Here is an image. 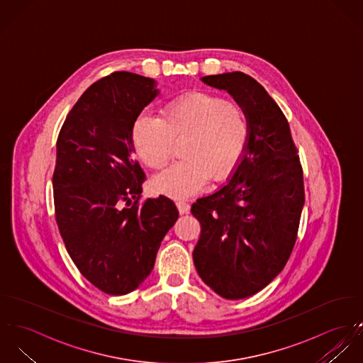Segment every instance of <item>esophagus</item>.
<instances>
[{
	"label": "esophagus",
	"mask_w": 363,
	"mask_h": 363,
	"mask_svg": "<svg viewBox=\"0 0 363 363\" xmlns=\"http://www.w3.org/2000/svg\"><path fill=\"white\" fill-rule=\"evenodd\" d=\"M177 208H178V211H179V213H181V215L188 213V212H189V209H191L189 203H188V202H185V201H177Z\"/></svg>",
	"instance_id": "1"
}]
</instances>
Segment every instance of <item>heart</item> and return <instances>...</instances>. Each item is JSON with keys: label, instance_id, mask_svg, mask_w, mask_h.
Instances as JSON below:
<instances>
[{"label": "heart", "instance_id": "heart-1", "mask_svg": "<svg viewBox=\"0 0 363 363\" xmlns=\"http://www.w3.org/2000/svg\"><path fill=\"white\" fill-rule=\"evenodd\" d=\"M248 119L231 98L212 92H186L169 101L162 118L143 112L133 123V143L140 160L161 169L174 155L175 140L188 138L185 160L162 171L154 185L172 198L196 194L208 182L224 179L237 165L248 139Z\"/></svg>", "mask_w": 363, "mask_h": 363}]
</instances>
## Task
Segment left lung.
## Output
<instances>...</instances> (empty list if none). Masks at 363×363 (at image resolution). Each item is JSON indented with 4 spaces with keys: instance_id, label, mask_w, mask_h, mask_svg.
<instances>
[{
    "instance_id": "left-lung-1",
    "label": "left lung",
    "mask_w": 363,
    "mask_h": 363,
    "mask_svg": "<svg viewBox=\"0 0 363 363\" xmlns=\"http://www.w3.org/2000/svg\"><path fill=\"white\" fill-rule=\"evenodd\" d=\"M245 111L248 140L230 182L198 199L201 223L194 264L202 281L224 298L250 297L285 268L304 205L303 168L289 123L278 104L241 72L206 75Z\"/></svg>"
}]
</instances>
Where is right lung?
Instances as JSON below:
<instances>
[{"mask_svg": "<svg viewBox=\"0 0 363 363\" xmlns=\"http://www.w3.org/2000/svg\"><path fill=\"white\" fill-rule=\"evenodd\" d=\"M154 86L152 78L128 72L98 79L75 102L57 138L59 231L81 275L113 296L145 282L178 218L167 196L139 202L145 175L133 155L132 130L158 94Z\"/></svg>", "mask_w": 363, "mask_h": 363, "instance_id": "obj_1", "label": "right lung"}]
</instances>
